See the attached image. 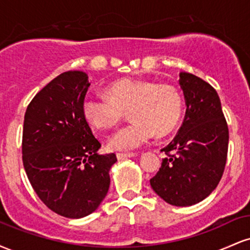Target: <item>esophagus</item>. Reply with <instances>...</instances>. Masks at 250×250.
Returning a JSON list of instances; mask_svg holds the SVG:
<instances>
[{
    "instance_id": "esophagus-1",
    "label": "esophagus",
    "mask_w": 250,
    "mask_h": 250,
    "mask_svg": "<svg viewBox=\"0 0 250 250\" xmlns=\"http://www.w3.org/2000/svg\"><path fill=\"white\" fill-rule=\"evenodd\" d=\"M136 156V154L135 153H117L116 154V157L119 160H125V159H128V157H134Z\"/></svg>"
}]
</instances>
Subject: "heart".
<instances>
[{"label":"heart","instance_id":"b5f03b06","mask_svg":"<svg viewBox=\"0 0 250 250\" xmlns=\"http://www.w3.org/2000/svg\"><path fill=\"white\" fill-rule=\"evenodd\" d=\"M105 96L87 97L82 103V114L90 127L108 130L119 125L128 111L133 121L111 135L108 141L111 150H134L146 145L155 133H170L182 115V94L170 83L121 79L105 89Z\"/></svg>","mask_w":250,"mask_h":250}]
</instances>
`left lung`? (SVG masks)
<instances>
[{"mask_svg":"<svg viewBox=\"0 0 250 250\" xmlns=\"http://www.w3.org/2000/svg\"><path fill=\"white\" fill-rule=\"evenodd\" d=\"M186 116L175 139L161 151L168 157L150 179L169 205L186 207L210 195L225 171L229 130L216 90L200 77L180 74Z\"/></svg>","mask_w":250,"mask_h":250,"instance_id":"left-lung-1","label":"left lung"}]
</instances>
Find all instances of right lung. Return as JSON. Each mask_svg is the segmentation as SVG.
Returning <instances> with one entry per match:
<instances>
[{
	"mask_svg": "<svg viewBox=\"0 0 250 250\" xmlns=\"http://www.w3.org/2000/svg\"><path fill=\"white\" fill-rule=\"evenodd\" d=\"M89 87L83 71L60 74L34 96L24 114L22 161L40 200L54 213L81 219L108 193L115 154L101 143L82 114Z\"/></svg>",
	"mask_w": 250,
	"mask_h": 250,
	"instance_id": "right-lung-1",
	"label": "right lung"
}]
</instances>
